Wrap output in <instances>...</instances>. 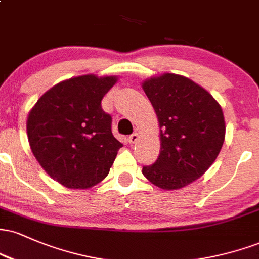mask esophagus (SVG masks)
I'll return each mask as SVG.
<instances>
[{"label":"esophagus","instance_id":"obj_1","mask_svg":"<svg viewBox=\"0 0 259 259\" xmlns=\"http://www.w3.org/2000/svg\"><path fill=\"white\" fill-rule=\"evenodd\" d=\"M139 140V134L135 133V134H132V135L129 136V142L130 144H135L136 141Z\"/></svg>","mask_w":259,"mask_h":259}]
</instances>
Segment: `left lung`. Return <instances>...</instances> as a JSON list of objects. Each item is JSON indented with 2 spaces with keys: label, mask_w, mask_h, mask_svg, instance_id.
I'll use <instances>...</instances> for the list:
<instances>
[{
  "label": "left lung",
  "mask_w": 259,
  "mask_h": 259,
  "mask_svg": "<svg viewBox=\"0 0 259 259\" xmlns=\"http://www.w3.org/2000/svg\"><path fill=\"white\" fill-rule=\"evenodd\" d=\"M158 118L160 151L142 174L163 190H178L207 171L221 152L225 120L214 97L191 79L164 73L142 82Z\"/></svg>",
  "instance_id": "left-lung-1"
}]
</instances>
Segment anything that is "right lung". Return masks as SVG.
Segmentation results:
<instances>
[{
  "label": "right lung",
  "mask_w": 259,
  "mask_h": 259,
  "mask_svg": "<svg viewBox=\"0 0 259 259\" xmlns=\"http://www.w3.org/2000/svg\"><path fill=\"white\" fill-rule=\"evenodd\" d=\"M118 76H75L52 86L30 109L26 133L35 158L68 189H89L108 175L123 144L101 101Z\"/></svg>",
  "instance_id": "obj_1"
}]
</instances>
